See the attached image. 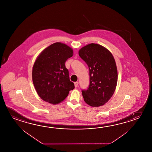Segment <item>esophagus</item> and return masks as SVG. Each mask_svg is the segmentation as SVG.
<instances>
[{
  "mask_svg": "<svg viewBox=\"0 0 152 152\" xmlns=\"http://www.w3.org/2000/svg\"><path fill=\"white\" fill-rule=\"evenodd\" d=\"M74 84L75 87L76 88V87H78V82H75Z\"/></svg>",
  "mask_w": 152,
  "mask_h": 152,
  "instance_id": "esophagus-1",
  "label": "esophagus"
}]
</instances>
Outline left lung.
I'll return each instance as SVG.
<instances>
[{"label": "left lung", "mask_w": 152, "mask_h": 152, "mask_svg": "<svg viewBox=\"0 0 152 152\" xmlns=\"http://www.w3.org/2000/svg\"><path fill=\"white\" fill-rule=\"evenodd\" d=\"M79 55L89 70V86L82 90L84 100L91 107L104 105L113 96L118 82L114 57L104 47L94 43L81 48Z\"/></svg>", "instance_id": "left-lung-1"}]
</instances>
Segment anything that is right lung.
I'll list each match as a JSON object with an SVG mask.
<instances>
[{"mask_svg": "<svg viewBox=\"0 0 152 152\" xmlns=\"http://www.w3.org/2000/svg\"><path fill=\"white\" fill-rule=\"evenodd\" d=\"M72 55L71 48L57 42L44 50L34 62L33 83L38 95L44 101L58 104L74 89L65 65L66 61Z\"/></svg>", "mask_w": 152, "mask_h": 152, "instance_id": "add662e5", "label": "right lung"}]
</instances>
